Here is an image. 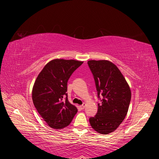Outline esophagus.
<instances>
[{
  "label": "esophagus",
  "mask_w": 159,
  "mask_h": 159,
  "mask_svg": "<svg viewBox=\"0 0 159 159\" xmlns=\"http://www.w3.org/2000/svg\"><path fill=\"white\" fill-rule=\"evenodd\" d=\"M85 104H83L81 106H80V109H85Z\"/></svg>",
  "instance_id": "34e87169"
}]
</instances>
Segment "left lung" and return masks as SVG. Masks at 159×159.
<instances>
[{"instance_id":"obj_1","label":"left lung","mask_w":159,"mask_h":159,"mask_svg":"<svg viewBox=\"0 0 159 159\" xmlns=\"http://www.w3.org/2000/svg\"><path fill=\"white\" fill-rule=\"evenodd\" d=\"M97 90L98 111L89 118L91 126L98 133L107 134L117 129L126 117L131 92L126 79L116 65L109 61L87 62Z\"/></svg>"}]
</instances>
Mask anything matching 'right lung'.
I'll return each instance as SVG.
<instances>
[{
    "label": "right lung",
    "mask_w": 159,
    "mask_h": 159,
    "mask_svg": "<svg viewBox=\"0 0 159 159\" xmlns=\"http://www.w3.org/2000/svg\"><path fill=\"white\" fill-rule=\"evenodd\" d=\"M83 62L54 59L43 67L34 83L32 98L38 112L50 127L65 128L70 124L77 109L67 100V81Z\"/></svg>",
    "instance_id": "1"
}]
</instances>
